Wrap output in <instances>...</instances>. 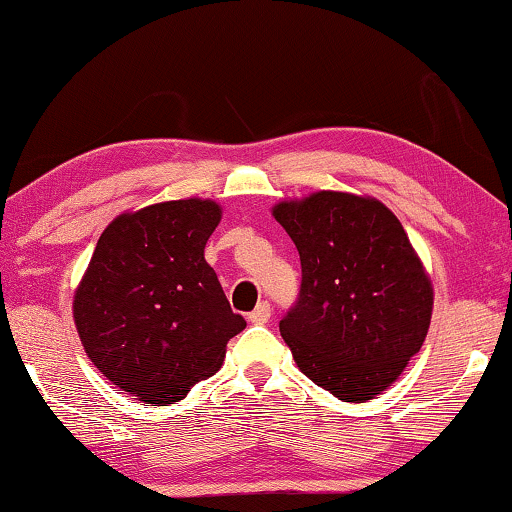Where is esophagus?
<instances>
[{"mask_svg":"<svg viewBox=\"0 0 512 512\" xmlns=\"http://www.w3.org/2000/svg\"><path fill=\"white\" fill-rule=\"evenodd\" d=\"M248 320L253 322V325H266V322L271 320V306L262 301V304H257V308L253 313L248 315Z\"/></svg>","mask_w":512,"mask_h":512,"instance_id":"esophagus-1","label":"esophagus"}]
</instances>
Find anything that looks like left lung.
Instances as JSON below:
<instances>
[{
	"mask_svg": "<svg viewBox=\"0 0 512 512\" xmlns=\"http://www.w3.org/2000/svg\"><path fill=\"white\" fill-rule=\"evenodd\" d=\"M271 213L301 259L299 301L280 320L299 371L341 401L376 399L427 338L434 287L420 255L366 194L320 190Z\"/></svg>",
	"mask_w": 512,
	"mask_h": 512,
	"instance_id": "8db88e82",
	"label": "left lung"
}]
</instances>
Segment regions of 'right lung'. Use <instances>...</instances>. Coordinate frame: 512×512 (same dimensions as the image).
I'll use <instances>...</instances> for the list:
<instances>
[{
    "mask_svg": "<svg viewBox=\"0 0 512 512\" xmlns=\"http://www.w3.org/2000/svg\"><path fill=\"white\" fill-rule=\"evenodd\" d=\"M213 199H174L125 211L99 236L74 292L85 355L143 403L181 401L225 362L246 329L204 259L220 225Z\"/></svg>",
    "mask_w": 512,
    "mask_h": 512,
    "instance_id": "add662e5",
    "label": "right lung"
}]
</instances>
